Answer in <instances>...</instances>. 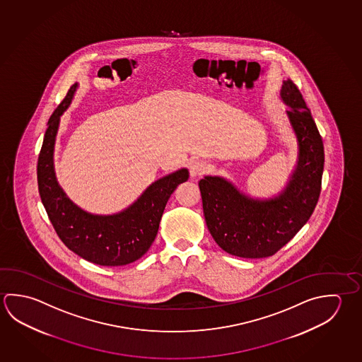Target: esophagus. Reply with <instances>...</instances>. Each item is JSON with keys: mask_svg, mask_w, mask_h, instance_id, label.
<instances>
[{"mask_svg": "<svg viewBox=\"0 0 362 362\" xmlns=\"http://www.w3.org/2000/svg\"><path fill=\"white\" fill-rule=\"evenodd\" d=\"M209 166L206 161H202V160H197V161H193L192 164H190V177L192 178H197V177H199V175H203L204 173L209 172Z\"/></svg>", "mask_w": 362, "mask_h": 362, "instance_id": "1", "label": "esophagus"}]
</instances>
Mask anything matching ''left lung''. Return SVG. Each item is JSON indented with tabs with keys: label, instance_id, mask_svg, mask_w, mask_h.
I'll use <instances>...</instances> for the list:
<instances>
[{
	"label": "left lung",
	"instance_id": "1",
	"mask_svg": "<svg viewBox=\"0 0 362 362\" xmlns=\"http://www.w3.org/2000/svg\"><path fill=\"white\" fill-rule=\"evenodd\" d=\"M279 98L296 140V161L277 194L253 197L220 175L199 180L203 214L209 233L226 253L267 258L291 240L310 218L320 194L323 141L301 93L290 78Z\"/></svg>",
	"mask_w": 362,
	"mask_h": 362
}]
</instances>
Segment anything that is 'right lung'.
<instances>
[{
    "label": "right lung",
    "mask_w": 362,
    "mask_h": 362,
    "mask_svg": "<svg viewBox=\"0 0 362 362\" xmlns=\"http://www.w3.org/2000/svg\"><path fill=\"white\" fill-rule=\"evenodd\" d=\"M77 89L78 83L71 86L47 124L37 169L39 194L53 228L70 250L99 266H126L140 259L150 249L166 203L179 184L188 180L189 172L180 168L156 179L134 202L115 214H91L77 206L58 183L54 170L59 122Z\"/></svg>",
    "instance_id": "right-lung-1"
}]
</instances>
